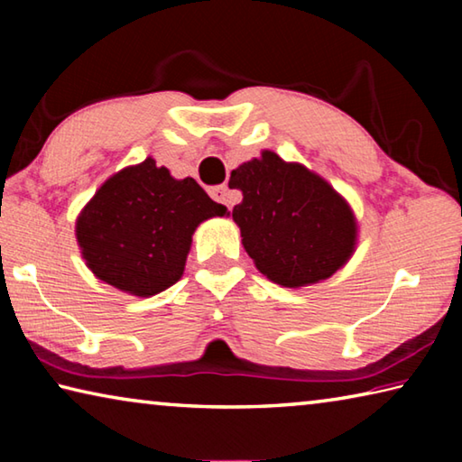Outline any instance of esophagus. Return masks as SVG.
<instances>
[{
    "mask_svg": "<svg viewBox=\"0 0 462 462\" xmlns=\"http://www.w3.org/2000/svg\"><path fill=\"white\" fill-rule=\"evenodd\" d=\"M209 195L217 201V203H224V206H228V198H230V189L228 185H216L209 189Z\"/></svg>",
    "mask_w": 462,
    "mask_h": 462,
    "instance_id": "obj_1",
    "label": "esophagus"
}]
</instances>
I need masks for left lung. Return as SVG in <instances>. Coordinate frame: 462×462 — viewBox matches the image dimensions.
<instances>
[{
    "mask_svg": "<svg viewBox=\"0 0 462 462\" xmlns=\"http://www.w3.org/2000/svg\"><path fill=\"white\" fill-rule=\"evenodd\" d=\"M242 191L232 217L250 259L264 277L303 287L334 275L356 242L353 209L322 177L264 151L232 171Z\"/></svg>",
    "mask_w": 462,
    "mask_h": 462,
    "instance_id": "obj_1",
    "label": "left lung"
}]
</instances>
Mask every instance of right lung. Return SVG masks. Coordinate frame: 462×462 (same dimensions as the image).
I'll use <instances>...</instances> for the list:
<instances>
[{
  "instance_id": "right-lung-1",
  "label": "right lung",
  "mask_w": 462,
  "mask_h": 462,
  "mask_svg": "<svg viewBox=\"0 0 462 462\" xmlns=\"http://www.w3.org/2000/svg\"><path fill=\"white\" fill-rule=\"evenodd\" d=\"M224 214L195 179L177 181L146 159L99 187L77 220V240L96 277L148 297L181 279L191 234Z\"/></svg>"
}]
</instances>
